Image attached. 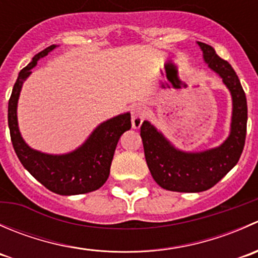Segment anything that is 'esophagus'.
Segmentation results:
<instances>
[{
    "instance_id": "obj_1",
    "label": "esophagus",
    "mask_w": 258,
    "mask_h": 258,
    "mask_svg": "<svg viewBox=\"0 0 258 258\" xmlns=\"http://www.w3.org/2000/svg\"><path fill=\"white\" fill-rule=\"evenodd\" d=\"M132 127L134 128H140L146 118V107L141 103H137L132 107Z\"/></svg>"
}]
</instances>
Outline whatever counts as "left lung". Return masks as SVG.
<instances>
[{
    "label": "left lung",
    "mask_w": 258,
    "mask_h": 258,
    "mask_svg": "<svg viewBox=\"0 0 258 258\" xmlns=\"http://www.w3.org/2000/svg\"><path fill=\"white\" fill-rule=\"evenodd\" d=\"M197 43L210 69L222 77L232 95L231 134L220 147L188 153L176 150L150 122L144 121L141 139L146 162L153 179L168 191L202 192L213 187L238 162L246 140L247 101L238 76L232 66L217 56L210 45Z\"/></svg>",
    "instance_id": "obj_1"
}]
</instances>
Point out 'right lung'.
Instances as JSON below:
<instances>
[{"mask_svg": "<svg viewBox=\"0 0 258 258\" xmlns=\"http://www.w3.org/2000/svg\"><path fill=\"white\" fill-rule=\"evenodd\" d=\"M56 46L52 45L35 54L32 61L20 71L9 101V127L11 141L23 167L49 191L62 196L96 191L110 175L111 162L117 142L131 128V114L123 113L101 123L87 141L67 155L53 156L32 150L25 144L17 126V101L23 81L31 74L41 57Z\"/></svg>", "mask_w": 258, "mask_h": 258, "instance_id": "add662e5", "label": "right lung"}]
</instances>
